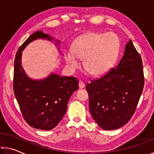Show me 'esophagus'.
Instances as JSON below:
<instances>
[{
	"label": "esophagus",
	"instance_id": "obj_1",
	"mask_svg": "<svg viewBox=\"0 0 154 154\" xmlns=\"http://www.w3.org/2000/svg\"><path fill=\"white\" fill-rule=\"evenodd\" d=\"M85 87V84H84V83L83 82H82V81H80L79 82V88L80 89H82V88H84Z\"/></svg>",
	"mask_w": 154,
	"mask_h": 154
}]
</instances>
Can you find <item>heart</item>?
Here are the masks:
<instances>
[{
  "label": "heart",
  "mask_w": 154,
  "mask_h": 154,
  "mask_svg": "<svg viewBox=\"0 0 154 154\" xmlns=\"http://www.w3.org/2000/svg\"><path fill=\"white\" fill-rule=\"evenodd\" d=\"M120 50V40L115 33L90 32L78 38L65 55L66 64L71 70L80 65L84 60V67L94 76L108 72L115 64Z\"/></svg>",
  "instance_id": "obj_1"
}]
</instances>
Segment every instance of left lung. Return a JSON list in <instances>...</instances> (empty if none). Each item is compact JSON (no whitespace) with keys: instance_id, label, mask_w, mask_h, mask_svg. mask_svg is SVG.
<instances>
[{"instance_id":"obj_1","label":"left lung","mask_w":154,"mask_h":154,"mask_svg":"<svg viewBox=\"0 0 154 154\" xmlns=\"http://www.w3.org/2000/svg\"><path fill=\"white\" fill-rule=\"evenodd\" d=\"M143 87L142 59L129 40L116 67L86 85L92 118L106 130L125 125L136 110Z\"/></svg>"}]
</instances>
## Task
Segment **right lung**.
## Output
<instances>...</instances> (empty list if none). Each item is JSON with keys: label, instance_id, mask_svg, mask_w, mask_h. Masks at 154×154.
<instances>
[{"label": "right lung", "instance_id": "1", "mask_svg": "<svg viewBox=\"0 0 154 154\" xmlns=\"http://www.w3.org/2000/svg\"><path fill=\"white\" fill-rule=\"evenodd\" d=\"M38 39L53 42L55 38L38 31L19 48L14 62V91L26 123L38 130H51L64 116L68 100L78 90L79 82L75 77H62L54 72L42 79H33L26 74L22 66L23 51ZM54 44L61 53L60 41L55 39Z\"/></svg>", "mask_w": 154, "mask_h": 154}]
</instances>
